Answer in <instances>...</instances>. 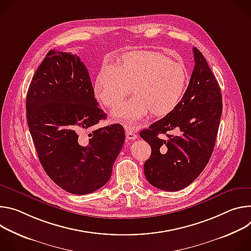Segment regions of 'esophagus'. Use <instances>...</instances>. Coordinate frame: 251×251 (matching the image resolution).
<instances>
[{"label": "esophagus", "instance_id": "esophagus-1", "mask_svg": "<svg viewBox=\"0 0 251 251\" xmlns=\"http://www.w3.org/2000/svg\"><path fill=\"white\" fill-rule=\"evenodd\" d=\"M136 127L131 126H126V135L127 140H135L136 138V133H135Z\"/></svg>", "mask_w": 251, "mask_h": 251}]
</instances>
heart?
I'll use <instances>...</instances> for the list:
<instances>
[{
    "mask_svg": "<svg viewBox=\"0 0 251 251\" xmlns=\"http://www.w3.org/2000/svg\"><path fill=\"white\" fill-rule=\"evenodd\" d=\"M188 75L183 65L152 50L125 53L117 67L103 65L97 75L96 98L106 107L119 105L131 92L134 98L114 110V117L135 123L150 113L168 116L180 102Z\"/></svg>",
    "mask_w": 251,
    "mask_h": 251,
    "instance_id": "obj_1",
    "label": "heart"
}]
</instances>
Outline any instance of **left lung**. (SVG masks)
Returning a JSON list of instances; mask_svg holds the SVG:
<instances>
[{
    "label": "left lung",
    "instance_id": "1",
    "mask_svg": "<svg viewBox=\"0 0 251 251\" xmlns=\"http://www.w3.org/2000/svg\"><path fill=\"white\" fill-rule=\"evenodd\" d=\"M193 72L178 105L140 132L151 148V157L144 165L145 176L151 185L166 191L188 186L204 170L214 149L222 113L218 82L197 48H193ZM174 129L177 136L166 133Z\"/></svg>",
    "mask_w": 251,
    "mask_h": 251
}]
</instances>
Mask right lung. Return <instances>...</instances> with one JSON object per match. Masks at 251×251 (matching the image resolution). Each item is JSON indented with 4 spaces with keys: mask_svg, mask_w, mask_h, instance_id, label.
<instances>
[{
    "mask_svg": "<svg viewBox=\"0 0 251 251\" xmlns=\"http://www.w3.org/2000/svg\"><path fill=\"white\" fill-rule=\"evenodd\" d=\"M25 109L40 162L54 183L70 193L88 194L108 181L125 129L120 124L95 128L106 114L76 54L47 53L27 90Z\"/></svg>",
    "mask_w": 251,
    "mask_h": 251,
    "instance_id": "obj_1",
    "label": "right lung"
}]
</instances>
